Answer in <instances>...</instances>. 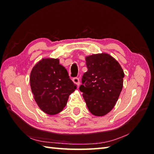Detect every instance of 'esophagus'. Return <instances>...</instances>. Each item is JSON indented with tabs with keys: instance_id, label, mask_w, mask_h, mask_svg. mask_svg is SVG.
I'll return each mask as SVG.
<instances>
[{
	"instance_id": "esophagus-1",
	"label": "esophagus",
	"mask_w": 154,
	"mask_h": 154,
	"mask_svg": "<svg viewBox=\"0 0 154 154\" xmlns=\"http://www.w3.org/2000/svg\"><path fill=\"white\" fill-rule=\"evenodd\" d=\"M73 83H74L75 85H77V87L79 86L80 82H79V78H78V77H75V78H73Z\"/></svg>"
}]
</instances>
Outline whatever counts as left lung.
Returning <instances> with one entry per match:
<instances>
[{
	"label": "left lung",
	"instance_id": "8db88e82",
	"mask_svg": "<svg viewBox=\"0 0 154 154\" xmlns=\"http://www.w3.org/2000/svg\"><path fill=\"white\" fill-rule=\"evenodd\" d=\"M88 71L79 90L91 114L103 116L115 106L123 87L124 71L119 62L106 53L85 57Z\"/></svg>",
	"mask_w": 154,
	"mask_h": 154
}]
</instances>
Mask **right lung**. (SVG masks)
<instances>
[{
	"label": "right lung",
	"mask_w": 154,
	"mask_h": 154,
	"mask_svg": "<svg viewBox=\"0 0 154 154\" xmlns=\"http://www.w3.org/2000/svg\"><path fill=\"white\" fill-rule=\"evenodd\" d=\"M30 83L38 106L50 115L62 111L69 96L77 89L59 59L44 58L38 61L32 69Z\"/></svg>",
	"instance_id": "1"
}]
</instances>
